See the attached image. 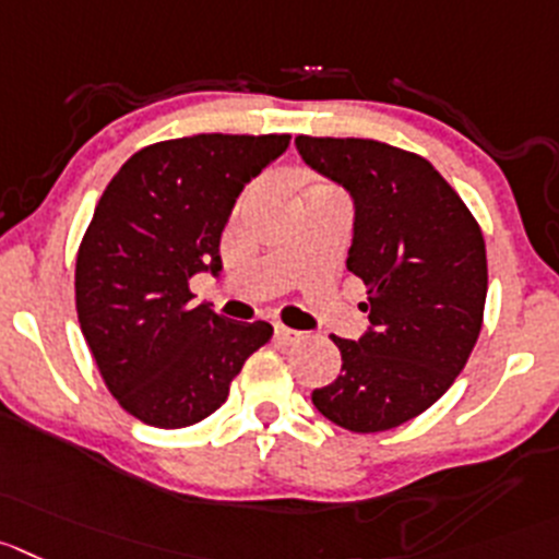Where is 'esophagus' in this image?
<instances>
[{"instance_id":"34e87169","label":"esophagus","mask_w":559,"mask_h":559,"mask_svg":"<svg viewBox=\"0 0 559 559\" xmlns=\"http://www.w3.org/2000/svg\"><path fill=\"white\" fill-rule=\"evenodd\" d=\"M274 340L280 345H294V343H299V340H301V332L283 326V323H276V326H274Z\"/></svg>"}]
</instances>
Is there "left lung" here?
<instances>
[{"label": "left lung", "instance_id": "1", "mask_svg": "<svg viewBox=\"0 0 559 559\" xmlns=\"http://www.w3.org/2000/svg\"><path fill=\"white\" fill-rule=\"evenodd\" d=\"M301 158L354 197L350 274L368 288L370 329L332 337L343 368L312 392L318 412L379 433L433 406L483 326L486 241L459 191L417 153L376 140L296 136Z\"/></svg>", "mask_w": 559, "mask_h": 559}]
</instances>
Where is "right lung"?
<instances>
[{"label":"right lung","instance_id":"obj_1","mask_svg":"<svg viewBox=\"0 0 559 559\" xmlns=\"http://www.w3.org/2000/svg\"><path fill=\"white\" fill-rule=\"evenodd\" d=\"M290 134H194L142 147L109 180L76 254V312L106 390L153 428L214 414L271 323L227 321L189 280L219 274L243 186Z\"/></svg>","mask_w":559,"mask_h":559}]
</instances>
